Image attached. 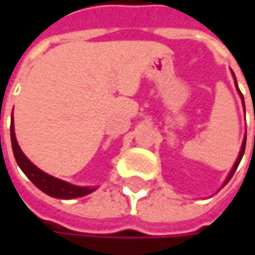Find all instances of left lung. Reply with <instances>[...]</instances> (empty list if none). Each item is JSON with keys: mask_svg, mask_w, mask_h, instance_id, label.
<instances>
[{"mask_svg": "<svg viewBox=\"0 0 255 255\" xmlns=\"http://www.w3.org/2000/svg\"><path fill=\"white\" fill-rule=\"evenodd\" d=\"M234 79H236V76H234ZM236 85H237V84H236ZM237 89H239V88H237ZM239 92H240V89H239ZM240 95H241V98H243V93L240 92ZM243 102H244V99H243ZM244 150H246V139H244V142H243V146H241V150H240V154H239V159H237L236 164L233 166V169H231L230 174H229V177L226 179V183H224V184H227V183H229V180H230L231 177H233V174H234V171L237 170V167H239V164H240V162H241V157H243V154H244Z\"/></svg>", "mask_w": 255, "mask_h": 255, "instance_id": "8db88e82", "label": "left lung"}]
</instances>
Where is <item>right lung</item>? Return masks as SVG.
<instances>
[{"label": "right lung", "mask_w": 255, "mask_h": 255, "mask_svg": "<svg viewBox=\"0 0 255 255\" xmlns=\"http://www.w3.org/2000/svg\"><path fill=\"white\" fill-rule=\"evenodd\" d=\"M11 143H12V152H14L15 160L18 163V166L21 167V170L24 171L26 177L32 181L39 190L46 193L48 196L56 197V199H76V197L86 196V194H89L95 190V189H89V187H79V186L69 184L66 181L55 179L42 170H39L36 166H34L26 159V156L19 149L16 139H15L14 125L12 123H11Z\"/></svg>", "instance_id": "add662e5"}]
</instances>
